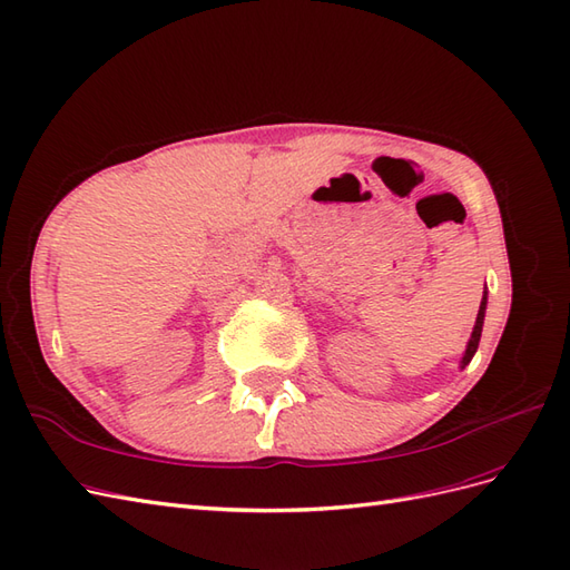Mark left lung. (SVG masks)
Listing matches in <instances>:
<instances>
[{
	"label": "left lung",
	"instance_id": "8db88e82",
	"mask_svg": "<svg viewBox=\"0 0 570 570\" xmlns=\"http://www.w3.org/2000/svg\"><path fill=\"white\" fill-rule=\"evenodd\" d=\"M484 314H487V289H484L482 302H480V312H476V321H474V328H472V335H470V341H468V347H465V355H463V360H460V368H465V366L472 362L476 347H480L482 326H484Z\"/></svg>",
	"mask_w": 570,
	"mask_h": 570
}]
</instances>
